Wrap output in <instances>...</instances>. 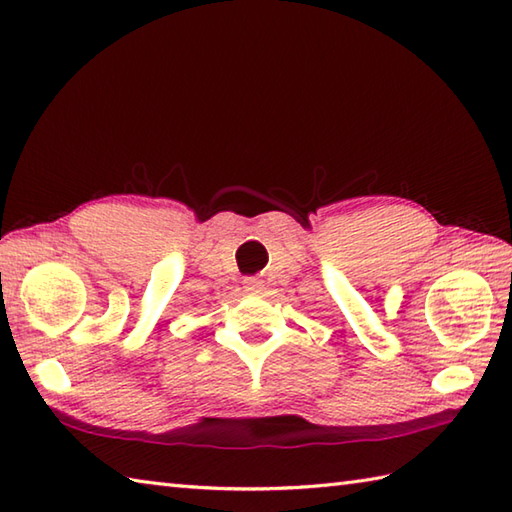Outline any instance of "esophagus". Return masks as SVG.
Segmentation results:
<instances>
[{
  "label": "esophagus",
  "mask_w": 512,
  "mask_h": 512,
  "mask_svg": "<svg viewBox=\"0 0 512 512\" xmlns=\"http://www.w3.org/2000/svg\"><path fill=\"white\" fill-rule=\"evenodd\" d=\"M244 288L248 292H259V290H262V281L255 279V277H248V279H244Z\"/></svg>",
  "instance_id": "34e87169"
}]
</instances>
